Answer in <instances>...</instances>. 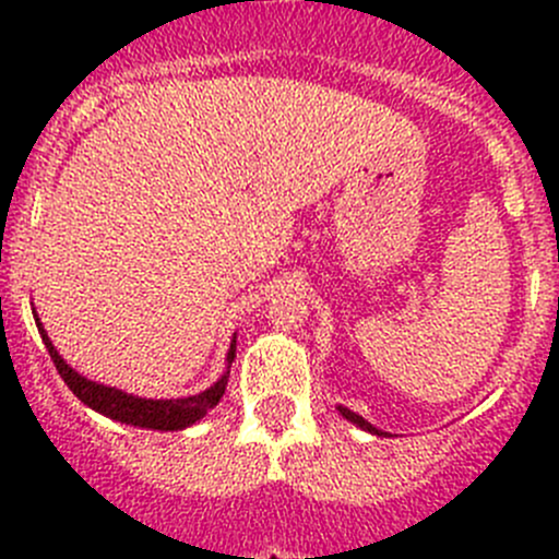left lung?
I'll return each instance as SVG.
<instances>
[{
    "instance_id": "left-lung-1",
    "label": "left lung",
    "mask_w": 559,
    "mask_h": 559,
    "mask_svg": "<svg viewBox=\"0 0 559 559\" xmlns=\"http://www.w3.org/2000/svg\"><path fill=\"white\" fill-rule=\"evenodd\" d=\"M337 411H341L343 419H348V421H352V425H357L359 430L370 432V436H386L384 430H379V427H373L368 419H362V416H359V414H354V411L346 408V405H337Z\"/></svg>"
}]
</instances>
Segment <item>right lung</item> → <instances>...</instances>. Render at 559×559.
<instances>
[{
	"instance_id": "right-lung-1",
	"label": "right lung",
	"mask_w": 559,
	"mask_h": 559,
	"mask_svg": "<svg viewBox=\"0 0 559 559\" xmlns=\"http://www.w3.org/2000/svg\"><path fill=\"white\" fill-rule=\"evenodd\" d=\"M32 313H35L39 337H43L45 348H48L50 359H53L56 370H59V376L64 379V384L72 389V394H75L83 405H88V408L97 411V414L107 416V419H116V421H121V425L143 427V430H162V432L186 430V427L197 425V421H200L202 416H205L207 411L218 403V400H222L224 389H227L229 368H233L235 348H238V341H235V337L238 335H233V343H229L227 368H224L222 379L213 381V384L207 389H202L200 394H189V397L151 400V397H138V394H129V392H123V389L99 384V381H92V379H86L83 373H78V370L72 368V365H67L64 357L56 352L53 341H50L48 332H45L37 311H32Z\"/></svg>"
}]
</instances>
